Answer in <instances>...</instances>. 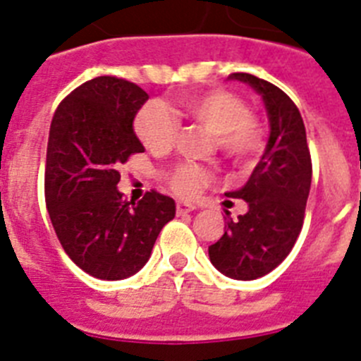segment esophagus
Here are the masks:
<instances>
[{"label":"esophagus","instance_id":"34e87169","mask_svg":"<svg viewBox=\"0 0 361 361\" xmlns=\"http://www.w3.org/2000/svg\"><path fill=\"white\" fill-rule=\"evenodd\" d=\"M194 209H196V204H192V203H185V201H178V203H176V212L178 214L192 212Z\"/></svg>","mask_w":361,"mask_h":361}]
</instances>
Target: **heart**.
I'll return each mask as SVG.
<instances>
[{"instance_id":"1","label":"heart","mask_w":361,"mask_h":361,"mask_svg":"<svg viewBox=\"0 0 361 361\" xmlns=\"http://www.w3.org/2000/svg\"><path fill=\"white\" fill-rule=\"evenodd\" d=\"M176 115L187 116L194 124L214 135V144L233 164L246 165L257 158L262 149V128L257 118L250 115L245 102L225 90L192 93L178 100ZM135 131L142 144L151 152H167L178 138L180 124L176 116L164 104L144 106L135 118ZM210 174L197 165H180L169 174L174 192L183 197L196 196Z\"/></svg>"}]
</instances>
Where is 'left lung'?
<instances>
[{
	"label": "left lung",
	"instance_id": "obj_1",
	"mask_svg": "<svg viewBox=\"0 0 361 361\" xmlns=\"http://www.w3.org/2000/svg\"><path fill=\"white\" fill-rule=\"evenodd\" d=\"M261 95L269 138L261 161L239 190L226 192L248 203L245 216L225 223V233L209 246L210 262L235 281H253L277 268L295 246L311 188V154L306 128L293 100L250 73H232Z\"/></svg>",
	"mask_w": 361,
	"mask_h": 361
}]
</instances>
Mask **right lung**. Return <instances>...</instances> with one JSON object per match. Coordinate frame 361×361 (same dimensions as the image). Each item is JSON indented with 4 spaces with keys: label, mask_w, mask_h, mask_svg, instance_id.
I'll use <instances>...</instances> for the list:
<instances>
[{
    "label": "right lung",
    "mask_w": 361,
    "mask_h": 361,
    "mask_svg": "<svg viewBox=\"0 0 361 361\" xmlns=\"http://www.w3.org/2000/svg\"><path fill=\"white\" fill-rule=\"evenodd\" d=\"M147 99L129 80L97 77L73 90L51 118L44 169L51 225L68 257L102 281L140 271L176 214L173 197L157 190L135 203L116 188L120 165L144 152L133 120Z\"/></svg>",
    "instance_id": "obj_1"
}]
</instances>
